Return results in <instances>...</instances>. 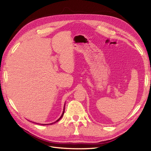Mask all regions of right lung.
Listing matches in <instances>:
<instances>
[{
	"label": "right lung",
	"mask_w": 151,
	"mask_h": 151,
	"mask_svg": "<svg viewBox=\"0 0 151 151\" xmlns=\"http://www.w3.org/2000/svg\"><path fill=\"white\" fill-rule=\"evenodd\" d=\"M64 107H65V106H64ZM64 111H65V108H64V109H63V113H62V116H60V118H59V119H58V120H57V121H56L55 122V123H56V122H58L59 120H60L61 119V118H62V116L63 115V113H64ZM53 123H50V124H53Z\"/></svg>",
	"instance_id": "add662e5"
}]
</instances>
